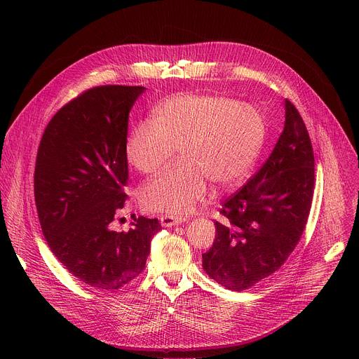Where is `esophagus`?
Returning a JSON list of instances; mask_svg holds the SVG:
<instances>
[{
  "label": "esophagus",
  "instance_id": "1",
  "mask_svg": "<svg viewBox=\"0 0 359 359\" xmlns=\"http://www.w3.org/2000/svg\"><path fill=\"white\" fill-rule=\"evenodd\" d=\"M186 222V219L183 217H179V216H173V215H162L161 216V224L163 227H173L176 224H180Z\"/></svg>",
  "mask_w": 359,
  "mask_h": 359
}]
</instances>
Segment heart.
I'll return each mask as SVG.
<instances>
[{
  "instance_id": "1",
  "label": "heart",
  "mask_w": 359,
  "mask_h": 359,
  "mask_svg": "<svg viewBox=\"0 0 359 359\" xmlns=\"http://www.w3.org/2000/svg\"><path fill=\"white\" fill-rule=\"evenodd\" d=\"M267 140L264 115L220 95L176 93L153 118L136 123L125 143L128 162L143 175L159 172L179 147V165L140 189L147 210L184 215L217 189L237 184L257 162Z\"/></svg>"
}]
</instances>
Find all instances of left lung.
<instances>
[{"label": "left lung", "instance_id": "8db88e82", "mask_svg": "<svg viewBox=\"0 0 359 359\" xmlns=\"http://www.w3.org/2000/svg\"><path fill=\"white\" fill-rule=\"evenodd\" d=\"M285 123L271 155L220 209L216 238L203 269L243 291L276 273L298 244L314 193V151L305 123L288 99Z\"/></svg>", "mask_w": 359, "mask_h": 359}]
</instances>
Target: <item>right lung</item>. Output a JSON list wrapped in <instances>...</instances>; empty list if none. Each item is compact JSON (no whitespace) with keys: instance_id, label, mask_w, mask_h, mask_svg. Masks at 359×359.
I'll return each mask as SVG.
<instances>
[{"instance_id":"obj_1","label":"right lung","mask_w":359,"mask_h":359,"mask_svg":"<svg viewBox=\"0 0 359 359\" xmlns=\"http://www.w3.org/2000/svg\"><path fill=\"white\" fill-rule=\"evenodd\" d=\"M144 89L85 90L49 121L38 147L34 194L43 237L74 277L99 290L135 280L161 230L158 219L142 216L128 233L111 229L128 197L129 112Z\"/></svg>"}]
</instances>
